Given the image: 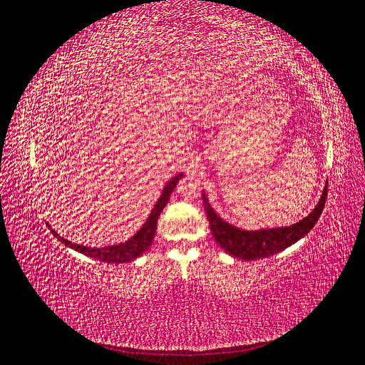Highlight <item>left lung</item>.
I'll return each instance as SVG.
<instances>
[{
  "mask_svg": "<svg viewBox=\"0 0 365 365\" xmlns=\"http://www.w3.org/2000/svg\"><path fill=\"white\" fill-rule=\"evenodd\" d=\"M326 196L327 182L318 204L306 217L289 227L262 230H244L228 224L210 205L205 193H202V202L210 224V231H212V235L220 245V248H224V251L231 254V256L239 257L242 260H257L269 257L272 254H277L294 245L297 240L304 237L314 228L318 217L322 216L326 204Z\"/></svg>",
  "mask_w": 365,
  "mask_h": 365,
  "instance_id": "1",
  "label": "left lung"
}]
</instances>
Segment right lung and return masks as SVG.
<instances>
[{
  "label": "right lung",
  "instance_id": "obj_1",
  "mask_svg": "<svg viewBox=\"0 0 365 365\" xmlns=\"http://www.w3.org/2000/svg\"><path fill=\"white\" fill-rule=\"evenodd\" d=\"M181 176H182V173L175 175L173 178L168 184H165V187L163 189V193L160 196V200L157 201L155 205H153L149 217L146 219V222L143 224V227L137 231L134 236H132L130 239H128L126 242H121V244L102 247V248L83 247V245H79V244H73V242L61 237L56 233V231L50 228L48 224L47 225L51 230L53 236H56L58 240H61L65 247L79 251V252L85 254V256H88V257H93V259H97V260H101V262H106V263H126V262H132V260H135L137 257H140L143 252L148 251L149 247L152 245L153 236H155V231H157L158 216L161 215L165 204H168L169 197H170V195H172V192L175 189V185H176V182L181 180Z\"/></svg>",
  "mask_w": 365,
  "mask_h": 365
}]
</instances>
